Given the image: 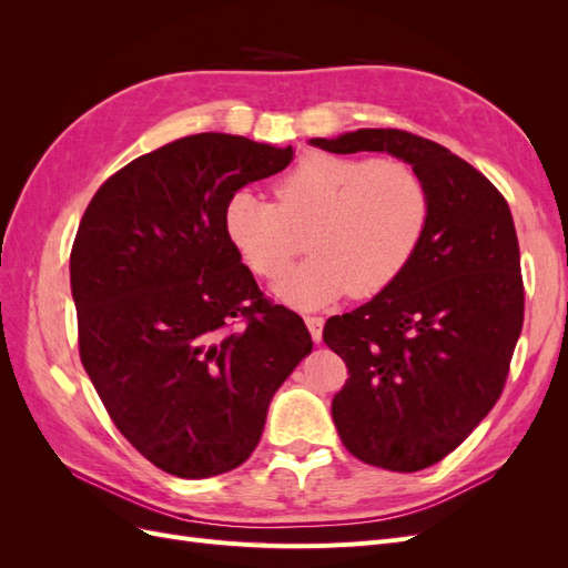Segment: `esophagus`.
Here are the masks:
<instances>
[{
	"label": "esophagus",
	"instance_id": "obj_1",
	"mask_svg": "<svg viewBox=\"0 0 568 568\" xmlns=\"http://www.w3.org/2000/svg\"><path fill=\"white\" fill-rule=\"evenodd\" d=\"M305 324H307V332H311L313 341H322V329H324V317L320 315H307L305 317Z\"/></svg>",
	"mask_w": 568,
	"mask_h": 568
}]
</instances>
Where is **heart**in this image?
Wrapping results in <instances>:
<instances>
[{
    "mask_svg": "<svg viewBox=\"0 0 568 568\" xmlns=\"http://www.w3.org/2000/svg\"><path fill=\"white\" fill-rule=\"evenodd\" d=\"M277 203L248 189L222 211L232 248L267 282L305 248L313 255L277 284V296L317 307L343 294L369 298L388 288L417 255L432 194L415 165L395 159L311 153L274 184Z\"/></svg>",
    "mask_w": 568,
    "mask_h": 568,
    "instance_id": "obj_1",
    "label": "heart"
}]
</instances>
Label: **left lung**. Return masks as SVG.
I'll return each mask as SVG.
<instances>
[{
	"label": "left lung",
	"mask_w": 568,
	"mask_h": 568,
	"mask_svg": "<svg viewBox=\"0 0 568 568\" xmlns=\"http://www.w3.org/2000/svg\"><path fill=\"white\" fill-rule=\"evenodd\" d=\"M332 153L386 151L432 194L407 270L353 313L324 324L348 379L332 403L343 445L365 464L419 471L450 455L505 388L524 324L519 242L493 182L450 149L405 130L311 140Z\"/></svg>",
	"instance_id": "8db88e82"
}]
</instances>
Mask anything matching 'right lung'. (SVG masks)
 I'll return each instance as SVG.
<instances>
[{
  "label": "right lung",
  "instance_id": "add662e5",
  "mask_svg": "<svg viewBox=\"0 0 568 568\" xmlns=\"http://www.w3.org/2000/svg\"><path fill=\"white\" fill-rule=\"evenodd\" d=\"M291 161V146L246 136H182L120 168L80 220L82 367L118 432L173 476L244 464L274 390L313 351L303 320L263 296L222 230L227 199Z\"/></svg>",
  "mask_w": 568,
  "mask_h": 568
}]
</instances>
